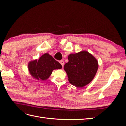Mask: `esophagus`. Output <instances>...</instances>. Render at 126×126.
Here are the masks:
<instances>
[{
  "label": "esophagus",
  "mask_w": 126,
  "mask_h": 126,
  "mask_svg": "<svg viewBox=\"0 0 126 126\" xmlns=\"http://www.w3.org/2000/svg\"><path fill=\"white\" fill-rule=\"evenodd\" d=\"M60 63H61V64L62 66V67H63L64 66V61L63 60H61L60 61Z\"/></svg>",
  "instance_id": "obj_1"
}]
</instances>
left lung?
Returning <instances> with one entry per match:
<instances>
[{"mask_svg":"<svg viewBox=\"0 0 126 126\" xmlns=\"http://www.w3.org/2000/svg\"><path fill=\"white\" fill-rule=\"evenodd\" d=\"M69 62L64 69L68 80L77 88L85 86L93 79L98 69V62L94 56L87 51H81L69 55Z\"/></svg>","mask_w":126,"mask_h":126,"instance_id":"1","label":"left lung"}]
</instances>
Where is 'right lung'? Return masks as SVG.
<instances>
[{
	"mask_svg": "<svg viewBox=\"0 0 126 126\" xmlns=\"http://www.w3.org/2000/svg\"><path fill=\"white\" fill-rule=\"evenodd\" d=\"M61 64L51 56L45 53L38 61H33L29 63L28 68L31 75L37 79L45 80L49 78L54 69H61Z\"/></svg>",
	"mask_w": 126,
	"mask_h": 126,
	"instance_id": "1",
	"label": "right lung"
}]
</instances>
